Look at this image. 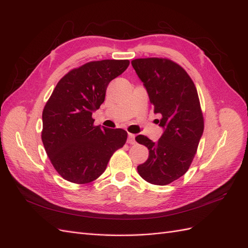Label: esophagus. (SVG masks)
Segmentation results:
<instances>
[{"mask_svg": "<svg viewBox=\"0 0 248 248\" xmlns=\"http://www.w3.org/2000/svg\"><path fill=\"white\" fill-rule=\"evenodd\" d=\"M127 142L128 144H131V145H134L136 144V136L132 133H128V139H127Z\"/></svg>", "mask_w": 248, "mask_h": 248, "instance_id": "esophagus-1", "label": "esophagus"}]
</instances>
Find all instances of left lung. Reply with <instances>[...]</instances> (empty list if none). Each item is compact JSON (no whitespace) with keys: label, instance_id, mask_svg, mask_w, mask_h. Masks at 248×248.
I'll return each mask as SVG.
<instances>
[{"label":"left lung","instance_id":"left-lung-1","mask_svg":"<svg viewBox=\"0 0 248 248\" xmlns=\"http://www.w3.org/2000/svg\"><path fill=\"white\" fill-rule=\"evenodd\" d=\"M154 107L160 114L163 133L157 141L136 138L149 150V157L138 167L140 176L155 185H167L189 169L204 131L198 91L187 72L168 59H136L131 62Z\"/></svg>","mask_w":248,"mask_h":248}]
</instances>
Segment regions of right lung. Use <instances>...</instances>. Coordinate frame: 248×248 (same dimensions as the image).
Returning <instances> with one entry per match:
<instances>
[{
  "label": "right lung",
  "mask_w": 248,
  "mask_h": 248,
  "mask_svg": "<svg viewBox=\"0 0 248 248\" xmlns=\"http://www.w3.org/2000/svg\"><path fill=\"white\" fill-rule=\"evenodd\" d=\"M128 65V60H102L73 69L59 80L44 107L43 146L67 181H94L106 170L116 150L124 146L127 132L94 126L92 114L103 103L110 80Z\"/></svg>",
  "instance_id": "add662e5"
}]
</instances>
